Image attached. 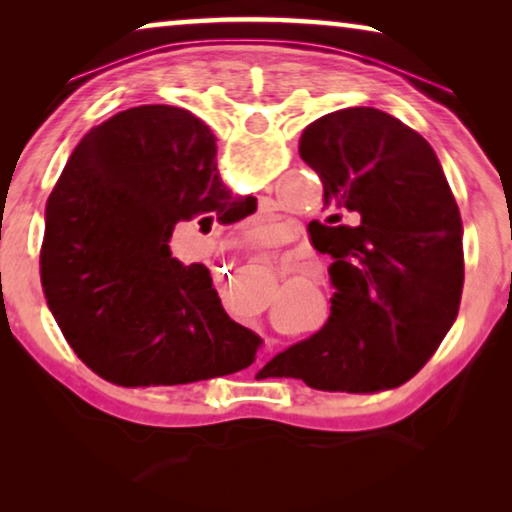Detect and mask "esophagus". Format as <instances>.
<instances>
[{
	"label": "esophagus",
	"mask_w": 512,
	"mask_h": 512,
	"mask_svg": "<svg viewBox=\"0 0 512 512\" xmlns=\"http://www.w3.org/2000/svg\"><path fill=\"white\" fill-rule=\"evenodd\" d=\"M258 261H263V258H258Z\"/></svg>",
	"instance_id": "obj_1"
}]
</instances>
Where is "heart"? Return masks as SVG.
I'll list each match as a JSON object with an SVG mask.
<instances>
[{
	"label": "heart",
	"instance_id": "heart-1",
	"mask_svg": "<svg viewBox=\"0 0 512 512\" xmlns=\"http://www.w3.org/2000/svg\"><path fill=\"white\" fill-rule=\"evenodd\" d=\"M244 233L254 242H268L277 233V221L270 214H258L244 223Z\"/></svg>",
	"mask_w": 512,
	"mask_h": 512
}]
</instances>
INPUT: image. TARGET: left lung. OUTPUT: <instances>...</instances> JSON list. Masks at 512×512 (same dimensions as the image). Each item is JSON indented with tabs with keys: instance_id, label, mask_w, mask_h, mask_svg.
<instances>
[{
	"instance_id": "8db88e82",
	"label": "left lung",
	"mask_w": 512,
	"mask_h": 512,
	"mask_svg": "<svg viewBox=\"0 0 512 512\" xmlns=\"http://www.w3.org/2000/svg\"><path fill=\"white\" fill-rule=\"evenodd\" d=\"M300 158L324 184L326 223L310 233L333 256L331 317L263 373L319 391L401 387L457 319L464 226L431 144L387 111L349 107L307 125ZM345 213L360 223H341Z\"/></svg>"
}]
</instances>
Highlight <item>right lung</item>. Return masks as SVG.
<instances>
[{
  "label": "right lung",
  "mask_w": 512,
  "mask_h": 512,
  "mask_svg": "<svg viewBox=\"0 0 512 512\" xmlns=\"http://www.w3.org/2000/svg\"><path fill=\"white\" fill-rule=\"evenodd\" d=\"M216 139L191 111L132 107L76 144L46 202L41 286L62 335L118 387H177L256 361L261 338L223 310L202 263L172 258L179 221L230 191Z\"/></svg>",
  "instance_id": "obj_1"
}]
</instances>
